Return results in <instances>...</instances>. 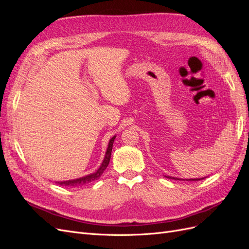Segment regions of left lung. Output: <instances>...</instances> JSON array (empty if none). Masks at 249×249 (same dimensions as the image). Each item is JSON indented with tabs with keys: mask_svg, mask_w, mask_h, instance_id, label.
<instances>
[{
	"mask_svg": "<svg viewBox=\"0 0 249 249\" xmlns=\"http://www.w3.org/2000/svg\"><path fill=\"white\" fill-rule=\"evenodd\" d=\"M166 177V176H165ZM166 178H171V179H179V178H173V177H166ZM205 178H189V179H186V180H200V179H203Z\"/></svg>",
	"mask_w": 249,
	"mask_h": 249,
	"instance_id": "8db88e82",
	"label": "left lung"
}]
</instances>
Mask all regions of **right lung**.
Wrapping results in <instances>:
<instances>
[{"instance_id":"1","label":"right lung","mask_w":249,"mask_h":249,"mask_svg":"<svg viewBox=\"0 0 249 249\" xmlns=\"http://www.w3.org/2000/svg\"><path fill=\"white\" fill-rule=\"evenodd\" d=\"M115 137L116 136L112 137L110 139L106 155H105V158H104V161H103L102 165L100 166V168L97 169L95 172L91 173V175L82 177V178H76V179L63 180V182H56V183L58 185H60V186H65V187H81L83 185H86L88 183H91V182H93V180H95V179H99L100 177L103 175V172L105 171V169H106L107 166L109 165L110 158H111V152H112V147H113V142H114Z\"/></svg>"}]
</instances>
